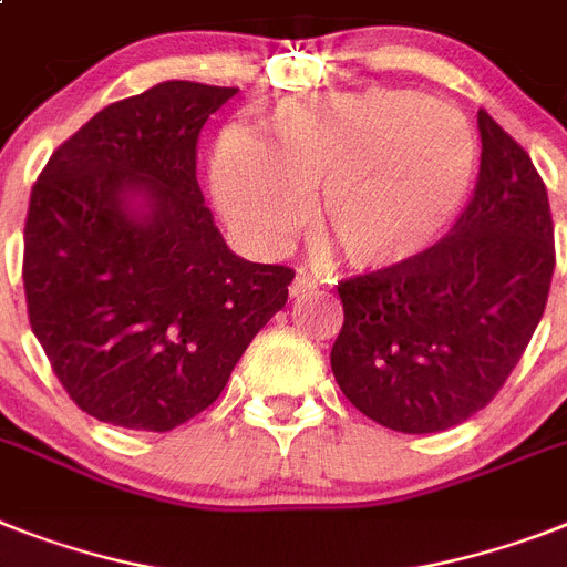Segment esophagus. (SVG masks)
<instances>
[{
    "instance_id": "esophagus-1",
    "label": "esophagus",
    "mask_w": 567,
    "mask_h": 567,
    "mask_svg": "<svg viewBox=\"0 0 567 567\" xmlns=\"http://www.w3.org/2000/svg\"><path fill=\"white\" fill-rule=\"evenodd\" d=\"M311 291H315V279L299 270L291 282V297H306V293H311Z\"/></svg>"
}]
</instances>
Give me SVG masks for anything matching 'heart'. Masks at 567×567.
I'll return each mask as SVG.
<instances>
[{
  "label": "heart",
  "mask_w": 567,
  "mask_h": 567,
  "mask_svg": "<svg viewBox=\"0 0 567 567\" xmlns=\"http://www.w3.org/2000/svg\"><path fill=\"white\" fill-rule=\"evenodd\" d=\"M481 142L463 113L413 90L279 101L261 140L227 133L212 154L215 204L241 241L282 250L320 192V229L361 270L431 250L475 188Z\"/></svg>",
  "instance_id": "heart-1"
}]
</instances>
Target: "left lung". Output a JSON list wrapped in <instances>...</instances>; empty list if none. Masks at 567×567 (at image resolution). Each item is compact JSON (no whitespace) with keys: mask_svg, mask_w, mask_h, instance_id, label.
<instances>
[{"mask_svg":"<svg viewBox=\"0 0 567 567\" xmlns=\"http://www.w3.org/2000/svg\"><path fill=\"white\" fill-rule=\"evenodd\" d=\"M481 172L449 236L402 268L338 285L331 372L372 422L436 434L495 399L545 315L554 218L530 154L477 110Z\"/></svg>","mask_w":567,"mask_h":567,"instance_id":"obj_1","label":"left lung"}]
</instances>
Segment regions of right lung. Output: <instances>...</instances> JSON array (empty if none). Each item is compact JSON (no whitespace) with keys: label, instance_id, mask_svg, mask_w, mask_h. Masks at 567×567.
I'll list each match as a JSON object with an SVG mask.
<instances>
[{"label":"right lung","instance_id":"obj_1","mask_svg":"<svg viewBox=\"0 0 567 567\" xmlns=\"http://www.w3.org/2000/svg\"><path fill=\"white\" fill-rule=\"evenodd\" d=\"M236 92L165 81L116 101L31 188V331L101 422L163 434L206 411L288 302L293 270L229 250L197 186V136Z\"/></svg>","mask_w":567,"mask_h":567}]
</instances>
